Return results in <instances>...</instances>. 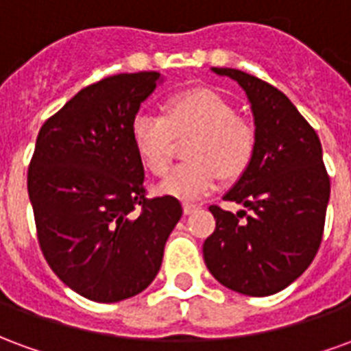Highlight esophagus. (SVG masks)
Listing matches in <instances>:
<instances>
[{
  "instance_id": "1",
  "label": "esophagus",
  "mask_w": 351,
  "mask_h": 351,
  "mask_svg": "<svg viewBox=\"0 0 351 351\" xmlns=\"http://www.w3.org/2000/svg\"><path fill=\"white\" fill-rule=\"evenodd\" d=\"M182 208H184V214H191V213H195V210H197L199 205H195V203H184Z\"/></svg>"
}]
</instances>
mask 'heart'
<instances>
[{
    "label": "heart",
    "mask_w": 351,
    "mask_h": 351,
    "mask_svg": "<svg viewBox=\"0 0 351 351\" xmlns=\"http://www.w3.org/2000/svg\"><path fill=\"white\" fill-rule=\"evenodd\" d=\"M131 143L141 163L163 176L173 160L175 137L193 135L186 146L188 163L175 167L161 182L169 197L193 201L210 193L221 178L235 180L256 156L258 135L235 105L210 88L173 93L163 103V116L138 112L131 120Z\"/></svg>",
    "instance_id": "1"
}]
</instances>
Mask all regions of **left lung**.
<instances>
[{
	"mask_svg": "<svg viewBox=\"0 0 351 351\" xmlns=\"http://www.w3.org/2000/svg\"><path fill=\"white\" fill-rule=\"evenodd\" d=\"M213 71L246 92L258 146L250 167L223 195L250 214L210 206L216 229L203 244V258L221 286L267 297L295 282L316 258L331 182L316 131L284 93L239 69Z\"/></svg>",
	"mask_w": 351,
	"mask_h": 351,
	"instance_id": "obj_1",
	"label": "left lung"
}]
</instances>
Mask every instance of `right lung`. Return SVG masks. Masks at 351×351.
I'll return each instance as SVG.
<instances>
[{"label":"right lung","mask_w":351,"mask_h":351,"mask_svg":"<svg viewBox=\"0 0 351 351\" xmlns=\"http://www.w3.org/2000/svg\"><path fill=\"white\" fill-rule=\"evenodd\" d=\"M156 71L122 73L80 90L43 123L27 169L43 256L65 286L95 302L141 293L160 271L182 216L176 197L146 199L131 120Z\"/></svg>","instance_id":"add662e5"}]
</instances>
